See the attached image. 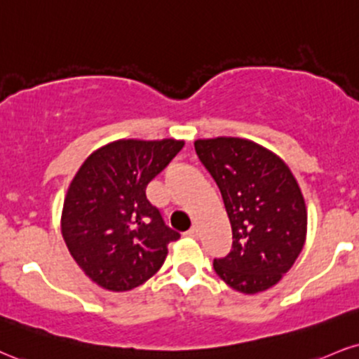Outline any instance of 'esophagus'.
<instances>
[{"label": "esophagus", "mask_w": 359, "mask_h": 359, "mask_svg": "<svg viewBox=\"0 0 359 359\" xmlns=\"http://www.w3.org/2000/svg\"><path fill=\"white\" fill-rule=\"evenodd\" d=\"M185 236H187V237H192V239H197V237H198V229H197L196 226L191 227V229H189L187 232H185Z\"/></svg>", "instance_id": "34e87169"}]
</instances>
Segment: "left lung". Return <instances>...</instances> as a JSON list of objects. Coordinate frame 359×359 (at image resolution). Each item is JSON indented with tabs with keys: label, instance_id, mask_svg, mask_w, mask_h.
I'll return each instance as SVG.
<instances>
[{
	"label": "left lung",
	"instance_id": "8db88e82",
	"mask_svg": "<svg viewBox=\"0 0 359 359\" xmlns=\"http://www.w3.org/2000/svg\"><path fill=\"white\" fill-rule=\"evenodd\" d=\"M196 152L222 194L232 250L215 259L227 286L256 294L276 286L303 250L308 210L283 158L239 137L198 138Z\"/></svg>",
	"mask_w": 359,
	"mask_h": 359
}]
</instances>
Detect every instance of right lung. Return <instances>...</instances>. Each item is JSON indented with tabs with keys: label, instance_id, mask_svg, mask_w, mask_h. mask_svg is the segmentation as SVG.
Here are the masks:
<instances>
[{
	"label": "right lung",
	"instance_id": "add662e5",
	"mask_svg": "<svg viewBox=\"0 0 359 359\" xmlns=\"http://www.w3.org/2000/svg\"><path fill=\"white\" fill-rule=\"evenodd\" d=\"M185 142L120 138L100 147L73 177L62 234L80 269L109 291H130L161 269L179 239L147 201L145 189Z\"/></svg>",
	"mask_w": 359,
	"mask_h": 359
}]
</instances>
